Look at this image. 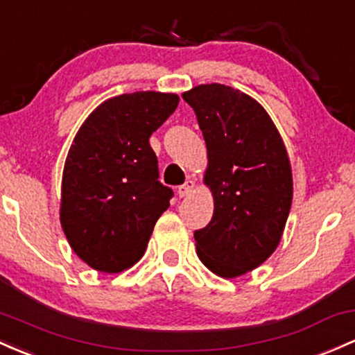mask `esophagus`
I'll use <instances>...</instances> for the list:
<instances>
[{
    "mask_svg": "<svg viewBox=\"0 0 355 355\" xmlns=\"http://www.w3.org/2000/svg\"><path fill=\"white\" fill-rule=\"evenodd\" d=\"M193 187H196V184H193L192 180H187L184 185L178 187V190H177V192H178V197H185V196H189V193L192 192Z\"/></svg>",
    "mask_w": 355,
    "mask_h": 355,
    "instance_id": "obj_1",
    "label": "esophagus"
}]
</instances>
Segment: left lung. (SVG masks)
<instances>
[{
  "label": "left lung",
  "instance_id": "8db88e82",
  "mask_svg": "<svg viewBox=\"0 0 355 355\" xmlns=\"http://www.w3.org/2000/svg\"><path fill=\"white\" fill-rule=\"evenodd\" d=\"M182 97L196 111L207 145L204 182L212 220L193 232L197 254L220 278L263 264L278 248L293 198L285 143L252 97L222 84H202Z\"/></svg>",
  "mask_w": 355,
  "mask_h": 355
}]
</instances>
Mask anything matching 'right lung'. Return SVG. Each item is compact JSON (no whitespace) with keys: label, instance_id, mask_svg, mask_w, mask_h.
I'll list each match as a JSON object with an SVG mask.
<instances>
[{"label":"right lung","instance_id":"obj_1","mask_svg":"<svg viewBox=\"0 0 355 355\" xmlns=\"http://www.w3.org/2000/svg\"><path fill=\"white\" fill-rule=\"evenodd\" d=\"M177 94L133 92L104 101L73 138L62 177L60 222L89 266L119 272L145 254L173 190L158 180L150 136L178 106Z\"/></svg>","mask_w":355,"mask_h":355}]
</instances>
